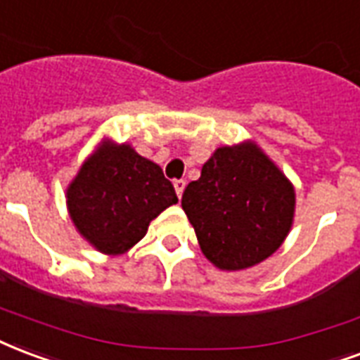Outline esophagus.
<instances>
[{"label":"esophagus","instance_id":"obj_1","mask_svg":"<svg viewBox=\"0 0 360 360\" xmlns=\"http://www.w3.org/2000/svg\"><path fill=\"white\" fill-rule=\"evenodd\" d=\"M185 185H187V183H185V181L183 179H177L175 181V183H173V187H175V193H177V196H183V191H185Z\"/></svg>","mask_w":360,"mask_h":360}]
</instances>
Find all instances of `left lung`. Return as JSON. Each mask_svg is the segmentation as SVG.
I'll return each mask as SVG.
<instances>
[{
	"label": "left lung",
	"instance_id": "1",
	"mask_svg": "<svg viewBox=\"0 0 360 360\" xmlns=\"http://www.w3.org/2000/svg\"><path fill=\"white\" fill-rule=\"evenodd\" d=\"M181 206L202 254L221 271H242L267 259L286 240L295 191L255 141L219 146L188 183Z\"/></svg>",
	"mask_w": 360,
	"mask_h": 360
}]
</instances>
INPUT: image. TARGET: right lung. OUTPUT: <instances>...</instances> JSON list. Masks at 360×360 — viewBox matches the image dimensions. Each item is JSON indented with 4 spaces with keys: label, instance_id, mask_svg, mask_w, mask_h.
<instances>
[{
    "label": "right lung",
    "instance_id": "1",
    "mask_svg": "<svg viewBox=\"0 0 360 360\" xmlns=\"http://www.w3.org/2000/svg\"><path fill=\"white\" fill-rule=\"evenodd\" d=\"M177 204L158 164L127 143L103 139L66 188V207L82 238L106 255L126 254L154 217Z\"/></svg>",
    "mask_w": 360,
    "mask_h": 360
}]
</instances>
